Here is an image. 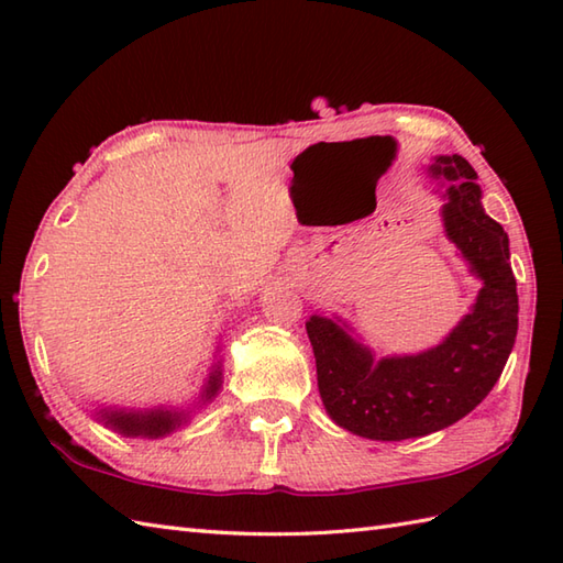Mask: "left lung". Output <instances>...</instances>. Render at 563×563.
<instances>
[{"instance_id":"left-lung-1","label":"left lung","mask_w":563,"mask_h":563,"mask_svg":"<svg viewBox=\"0 0 563 563\" xmlns=\"http://www.w3.org/2000/svg\"><path fill=\"white\" fill-rule=\"evenodd\" d=\"M430 174L452 184L442 208L445 232L484 280L472 314L438 349L379 363L331 319L307 321L321 401L339 426L369 440L418 438L460 421L494 389L516 343L508 234L484 212L476 172L464 157H438Z\"/></svg>"}]
</instances>
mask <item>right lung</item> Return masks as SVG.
Instances as JSON below:
<instances>
[{
	"instance_id": "obj_1",
	"label": "right lung",
	"mask_w": 563,
	"mask_h": 563,
	"mask_svg": "<svg viewBox=\"0 0 563 563\" xmlns=\"http://www.w3.org/2000/svg\"><path fill=\"white\" fill-rule=\"evenodd\" d=\"M220 389V369H214V375L208 382L206 389V399H212L214 391ZM106 426H111L115 430H121L123 435H150V438H159L164 433H169L178 423H181V413H172V411H150V413H103L101 416Z\"/></svg>"
}]
</instances>
